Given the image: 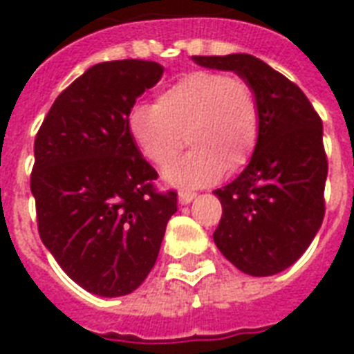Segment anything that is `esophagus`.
Segmentation results:
<instances>
[{
  "label": "esophagus",
  "instance_id": "1",
  "mask_svg": "<svg viewBox=\"0 0 354 354\" xmlns=\"http://www.w3.org/2000/svg\"><path fill=\"white\" fill-rule=\"evenodd\" d=\"M194 196H196V193H194V191H191V189H182V191L178 193V198H180V202H182V204H189V202H191Z\"/></svg>",
  "mask_w": 354,
  "mask_h": 354
}]
</instances>
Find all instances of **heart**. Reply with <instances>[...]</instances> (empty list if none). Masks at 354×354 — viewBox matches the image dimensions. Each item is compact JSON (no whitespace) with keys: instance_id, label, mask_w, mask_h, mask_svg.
Instances as JSON below:
<instances>
[{"instance_id":"b5f03b06","label":"heart","mask_w":354,"mask_h":354,"mask_svg":"<svg viewBox=\"0 0 354 354\" xmlns=\"http://www.w3.org/2000/svg\"><path fill=\"white\" fill-rule=\"evenodd\" d=\"M128 128L156 167L172 163L191 145L193 150L167 169L165 180L200 187L248 165L261 138V106L244 77L198 69L167 86L154 104L133 108Z\"/></svg>"}]
</instances>
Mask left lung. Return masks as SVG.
<instances>
[{
  "label": "left lung",
  "mask_w": 354,
  "mask_h": 354,
  "mask_svg": "<svg viewBox=\"0 0 354 354\" xmlns=\"http://www.w3.org/2000/svg\"><path fill=\"white\" fill-rule=\"evenodd\" d=\"M193 60L244 77L261 106L252 160L236 180L215 191L222 204L216 248L244 274H279L301 257L324 222L329 165L322 119L292 80L252 55Z\"/></svg>",
  "instance_id": "obj_1"
}]
</instances>
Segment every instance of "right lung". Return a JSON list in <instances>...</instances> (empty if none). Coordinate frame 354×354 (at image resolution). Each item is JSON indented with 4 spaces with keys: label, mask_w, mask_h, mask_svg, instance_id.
<instances>
[{
    "label": "right lung",
    "mask_w": 354,
    "mask_h": 354,
    "mask_svg": "<svg viewBox=\"0 0 354 354\" xmlns=\"http://www.w3.org/2000/svg\"><path fill=\"white\" fill-rule=\"evenodd\" d=\"M150 60L91 66L53 102L35 139L30 191L41 242L84 290L118 297L154 266L176 191L133 143L136 99L160 80Z\"/></svg>",
    "instance_id": "obj_1"
}]
</instances>
